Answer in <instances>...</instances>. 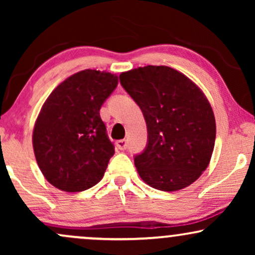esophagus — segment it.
Returning <instances> with one entry per match:
<instances>
[{"mask_svg":"<svg viewBox=\"0 0 255 255\" xmlns=\"http://www.w3.org/2000/svg\"><path fill=\"white\" fill-rule=\"evenodd\" d=\"M116 146H118V148H120V150H126V148H127V140H119V141L116 142Z\"/></svg>","mask_w":255,"mask_h":255,"instance_id":"obj_1","label":"esophagus"}]
</instances>
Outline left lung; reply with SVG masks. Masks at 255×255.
Masks as SVG:
<instances>
[{
  "instance_id": "obj_1",
  "label": "left lung",
  "mask_w": 255,
  "mask_h": 255,
  "mask_svg": "<svg viewBox=\"0 0 255 255\" xmlns=\"http://www.w3.org/2000/svg\"><path fill=\"white\" fill-rule=\"evenodd\" d=\"M120 83L147 126L145 150L134 156L140 177L164 192L197 181L209 165L216 139L215 115L201 90L166 66L125 72Z\"/></svg>"
}]
</instances>
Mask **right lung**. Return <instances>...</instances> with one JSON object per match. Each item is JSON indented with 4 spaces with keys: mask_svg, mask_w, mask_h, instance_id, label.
<instances>
[{
    "mask_svg": "<svg viewBox=\"0 0 255 255\" xmlns=\"http://www.w3.org/2000/svg\"><path fill=\"white\" fill-rule=\"evenodd\" d=\"M111 73L86 69L51 92L34 125L33 150L38 166L52 186L81 192L103 177L115 146L99 110L118 86Z\"/></svg>",
    "mask_w": 255,
    "mask_h": 255,
    "instance_id": "add662e5",
    "label": "right lung"
}]
</instances>
